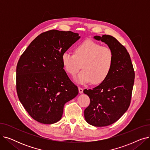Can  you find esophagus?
<instances>
[{"label": "esophagus", "mask_w": 150, "mask_h": 150, "mask_svg": "<svg viewBox=\"0 0 150 150\" xmlns=\"http://www.w3.org/2000/svg\"><path fill=\"white\" fill-rule=\"evenodd\" d=\"M78 91H79L80 93H82L83 92V89L82 88H80V87L78 88Z\"/></svg>", "instance_id": "obj_1"}]
</instances>
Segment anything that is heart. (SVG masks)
Wrapping results in <instances>:
<instances>
[{
  "instance_id": "1",
  "label": "heart",
  "mask_w": 150,
  "mask_h": 150,
  "mask_svg": "<svg viewBox=\"0 0 150 150\" xmlns=\"http://www.w3.org/2000/svg\"><path fill=\"white\" fill-rule=\"evenodd\" d=\"M61 59L65 70L72 76H75L82 66L83 70L76 78L78 83L92 81L97 84L104 81L111 72L114 53L109 47L87 39L75 47L74 53H63Z\"/></svg>"
}]
</instances>
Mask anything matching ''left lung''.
Returning a JSON list of instances; mask_svg holds the SVG:
<instances>
[{"label":"left lung","mask_w":150,"mask_h":150,"mask_svg":"<svg viewBox=\"0 0 150 150\" xmlns=\"http://www.w3.org/2000/svg\"><path fill=\"white\" fill-rule=\"evenodd\" d=\"M93 38L106 44L114 53L113 66L106 79L92 89L83 91L91 101L84 111L86 121L101 127L115 123L128 110L135 73L129 53L115 38L106 35Z\"/></svg>","instance_id":"1"}]
</instances>
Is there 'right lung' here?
<instances>
[{"label": "right lung", "instance_id": "right-lung-1", "mask_svg": "<svg viewBox=\"0 0 150 150\" xmlns=\"http://www.w3.org/2000/svg\"><path fill=\"white\" fill-rule=\"evenodd\" d=\"M72 31L52 30L38 36L21 56L16 67V91L28 114L44 124L62 117L66 103L78 93L67 76L61 57L80 39Z\"/></svg>", "mask_w": 150, "mask_h": 150}]
</instances>
